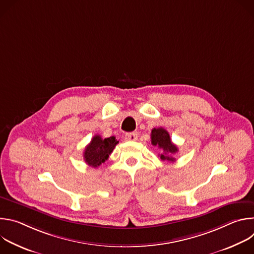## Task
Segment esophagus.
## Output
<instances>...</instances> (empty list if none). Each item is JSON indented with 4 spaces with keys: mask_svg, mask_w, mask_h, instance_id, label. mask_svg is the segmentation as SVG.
<instances>
[{
    "mask_svg": "<svg viewBox=\"0 0 254 254\" xmlns=\"http://www.w3.org/2000/svg\"><path fill=\"white\" fill-rule=\"evenodd\" d=\"M125 139L129 141H134L137 139V134L135 132H128L125 135Z\"/></svg>",
    "mask_w": 254,
    "mask_h": 254,
    "instance_id": "obj_1",
    "label": "esophagus"
}]
</instances>
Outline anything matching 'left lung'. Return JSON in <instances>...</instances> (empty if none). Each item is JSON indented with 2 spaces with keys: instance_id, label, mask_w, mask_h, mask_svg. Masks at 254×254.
I'll return each mask as SVG.
<instances>
[{
  "instance_id": "1",
  "label": "left lung",
  "mask_w": 254,
  "mask_h": 254,
  "mask_svg": "<svg viewBox=\"0 0 254 254\" xmlns=\"http://www.w3.org/2000/svg\"><path fill=\"white\" fill-rule=\"evenodd\" d=\"M151 139L154 146L159 147V149L163 151V153L160 155L161 160L175 162L176 159L174 158V155L178 152V148L176 144L172 142L170 134L165 128H153L151 132Z\"/></svg>"
}]
</instances>
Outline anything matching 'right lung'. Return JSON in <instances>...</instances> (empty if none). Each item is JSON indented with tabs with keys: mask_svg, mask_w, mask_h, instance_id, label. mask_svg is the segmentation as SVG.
<instances>
[{
	"mask_svg": "<svg viewBox=\"0 0 254 254\" xmlns=\"http://www.w3.org/2000/svg\"><path fill=\"white\" fill-rule=\"evenodd\" d=\"M118 143L119 140L115 136L101 138L100 135L95 134L85 147L83 153L85 163L92 168H97L108 159Z\"/></svg>",
	"mask_w": 254,
	"mask_h": 254,
	"instance_id": "obj_1",
	"label": "right lung"
}]
</instances>
